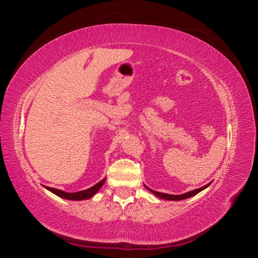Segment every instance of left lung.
Segmentation results:
<instances>
[{"instance_id":"8db88e82","label":"left lung","mask_w":258,"mask_h":258,"mask_svg":"<svg viewBox=\"0 0 258 258\" xmlns=\"http://www.w3.org/2000/svg\"><path fill=\"white\" fill-rule=\"evenodd\" d=\"M209 185L210 184H207L206 186L200 187V188H198V189H195V190H191V191H188V192H185L183 195H169V194H165V192H158V191L152 190V189L148 188V187H146V188L150 190V191H152L154 195H156V196H157V197L162 198V199H167V200H183V199H187V198L195 196V195H197L201 190H204L205 188H207Z\"/></svg>"}]
</instances>
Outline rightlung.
Wrapping results in <instances>:
<instances>
[{
	"instance_id": "right-lung-1",
	"label": "right lung",
	"mask_w": 258,
	"mask_h": 258,
	"mask_svg": "<svg viewBox=\"0 0 258 258\" xmlns=\"http://www.w3.org/2000/svg\"><path fill=\"white\" fill-rule=\"evenodd\" d=\"M104 181H105V178L102 179V181H100L99 183H97L95 186L90 187V188L82 190V191H77V192H66L63 190L52 188V187H46V188L61 198L69 199V200H84V199L91 198L93 195H95L101 188V187H102V185L104 184Z\"/></svg>"
}]
</instances>
